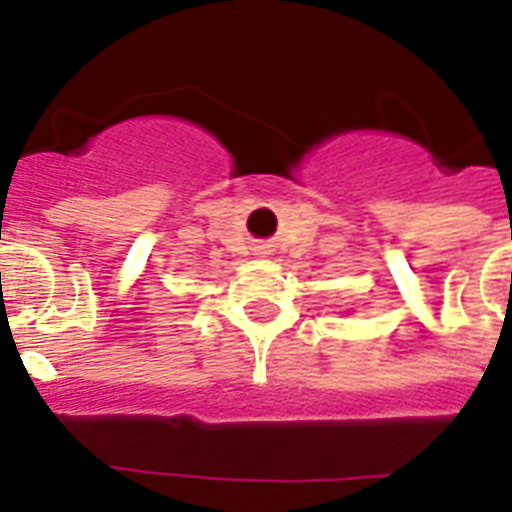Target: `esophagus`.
<instances>
[{
	"label": "esophagus",
	"instance_id": "34e87169",
	"mask_svg": "<svg viewBox=\"0 0 512 512\" xmlns=\"http://www.w3.org/2000/svg\"><path fill=\"white\" fill-rule=\"evenodd\" d=\"M257 255H268V252H265V247H257Z\"/></svg>",
	"mask_w": 512,
	"mask_h": 512
}]
</instances>
